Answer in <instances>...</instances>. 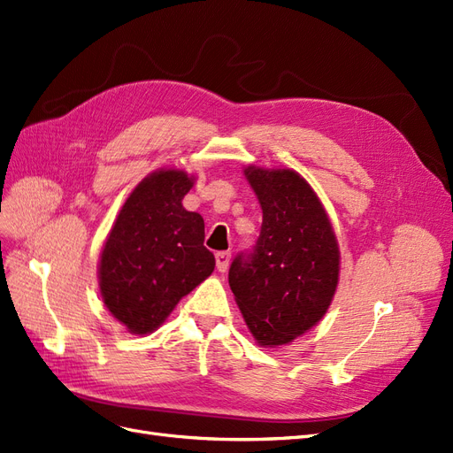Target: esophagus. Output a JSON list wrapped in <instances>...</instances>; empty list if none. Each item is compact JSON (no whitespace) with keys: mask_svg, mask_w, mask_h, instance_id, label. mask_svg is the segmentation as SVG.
<instances>
[{"mask_svg":"<svg viewBox=\"0 0 453 453\" xmlns=\"http://www.w3.org/2000/svg\"><path fill=\"white\" fill-rule=\"evenodd\" d=\"M214 257H216V269L220 271V273H226L227 266H229L231 254L229 252H218Z\"/></svg>","mask_w":453,"mask_h":453,"instance_id":"esophagus-1","label":"esophagus"}]
</instances>
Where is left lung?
I'll return each mask as SVG.
<instances>
[{
	"label": "left lung",
	"mask_w": 453,
	"mask_h": 453,
	"mask_svg": "<svg viewBox=\"0 0 453 453\" xmlns=\"http://www.w3.org/2000/svg\"><path fill=\"white\" fill-rule=\"evenodd\" d=\"M263 224L256 246L229 266V288L263 347L303 336L323 319L340 278V250L319 197L293 170L248 165Z\"/></svg>",
	"instance_id": "left-lung-1"
}]
</instances>
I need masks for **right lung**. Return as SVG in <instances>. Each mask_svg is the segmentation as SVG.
<instances>
[{"label":"right lung","instance_id":"right-lung-1","mask_svg":"<svg viewBox=\"0 0 453 453\" xmlns=\"http://www.w3.org/2000/svg\"><path fill=\"white\" fill-rule=\"evenodd\" d=\"M192 187L194 179L179 170L147 175L127 197L100 254V295L132 334L157 330L214 271L203 218L182 207Z\"/></svg>","mask_w":453,"mask_h":453}]
</instances>
